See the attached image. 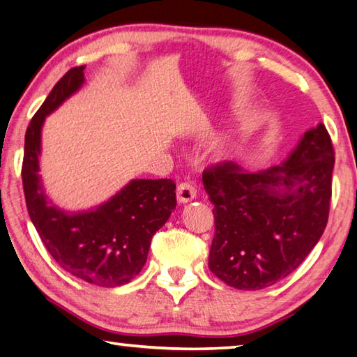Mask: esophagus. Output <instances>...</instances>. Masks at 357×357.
I'll return each instance as SVG.
<instances>
[{
    "label": "esophagus",
    "instance_id": "esophagus-1",
    "mask_svg": "<svg viewBox=\"0 0 357 357\" xmlns=\"http://www.w3.org/2000/svg\"><path fill=\"white\" fill-rule=\"evenodd\" d=\"M176 197L179 203H189L197 197V189L190 183H181L176 189Z\"/></svg>",
    "mask_w": 357,
    "mask_h": 357
}]
</instances>
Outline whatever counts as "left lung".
<instances>
[{"instance_id": "left-lung-1", "label": "left lung", "mask_w": 357, "mask_h": 357, "mask_svg": "<svg viewBox=\"0 0 357 357\" xmlns=\"http://www.w3.org/2000/svg\"><path fill=\"white\" fill-rule=\"evenodd\" d=\"M334 159L320 123L281 165L256 173L234 162L207 167L203 184L215 218L212 273L234 289L259 290L300 267L326 228Z\"/></svg>"}]
</instances>
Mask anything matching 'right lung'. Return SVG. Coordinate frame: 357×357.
I'll return each instance as SVG.
<instances>
[{
    "mask_svg": "<svg viewBox=\"0 0 357 357\" xmlns=\"http://www.w3.org/2000/svg\"><path fill=\"white\" fill-rule=\"evenodd\" d=\"M84 68H70L57 81L26 129L23 190L31 222L57 265L89 284L116 287L144 268L153 236L176 207V184L172 179H134L89 212L68 213L51 204L38 176L42 125L82 86Z\"/></svg>",
    "mask_w": 357,
    "mask_h": 357,
    "instance_id": "obj_1",
    "label": "right lung"
}]
</instances>
